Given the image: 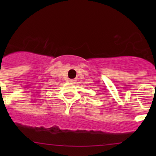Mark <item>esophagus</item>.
Returning a JSON list of instances; mask_svg holds the SVG:
<instances>
[{
  "label": "esophagus",
  "instance_id": "34e87169",
  "mask_svg": "<svg viewBox=\"0 0 156 156\" xmlns=\"http://www.w3.org/2000/svg\"><path fill=\"white\" fill-rule=\"evenodd\" d=\"M69 81H70V82H72V83H75V81H76V80H75V79H71V80H69Z\"/></svg>",
  "mask_w": 156,
  "mask_h": 156
}]
</instances>
